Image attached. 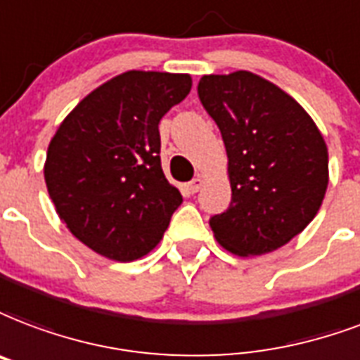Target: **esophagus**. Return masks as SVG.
Instances as JSON below:
<instances>
[{
    "mask_svg": "<svg viewBox=\"0 0 360 360\" xmlns=\"http://www.w3.org/2000/svg\"><path fill=\"white\" fill-rule=\"evenodd\" d=\"M202 185H204V179L198 175V177H194V179L188 183V188H191V192H198L200 188H202Z\"/></svg>",
    "mask_w": 360,
    "mask_h": 360,
    "instance_id": "34e87169",
    "label": "esophagus"
}]
</instances>
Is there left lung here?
Returning <instances> with one entry per match:
<instances>
[{"mask_svg": "<svg viewBox=\"0 0 360 360\" xmlns=\"http://www.w3.org/2000/svg\"><path fill=\"white\" fill-rule=\"evenodd\" d=\"M200 100L223 134L230 207L211 217L219 245L257 257L289 243L317 215L328 186V149L308 111L251 71L204 75Z\"/></svg>", "mask_w": 360, "mask_h": 360, "instance_id": "obj_1", "label": "left lung"}]
</instances>
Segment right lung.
Listing matches in <instances>:
<instances>
[{
    "label": "right lung",
    "instance_id": "obj_1",
    "mask_svg": "<svg viewBox=\"0 0 360 360\" xmlns=\"http://www.w3.org/2000/svg\"><path fill=\"white\" fill-rule=\"evenodd\" d=\"M191 89L188 73L124 71L60 122L46 149V191L94 253L131 262L160 243L183 196L162 172L158 122Z\"/></svg>",
    "mask_w": 360,
    "mask_h": 360
}]
</instances>
